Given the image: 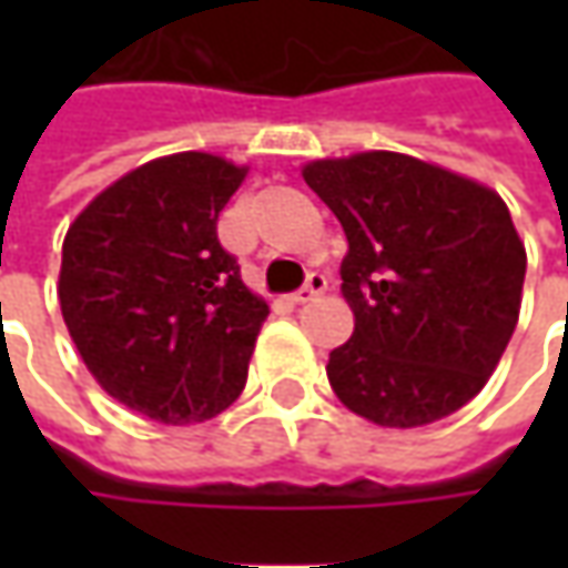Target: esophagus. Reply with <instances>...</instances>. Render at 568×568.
I'll return each instance as SVG.
<instances>
[{
  "label": "esophagus",
  "mask_w": 568,
  "mask_h": 568,
  "mask_svg": "<svg viewBox=\"0 0 568 568\" xmlns=\"http://www.w3.org/2000/svg\"><path fill=\"white\" fill-rule=\"evenodd\" d=\"M325 287H328V277H325L322 272H310L306 274V284H303L291 300H294V303H310V300H316Z\"/></svg>",
  "instance_id": "esophagus-1"
}]
</instances>
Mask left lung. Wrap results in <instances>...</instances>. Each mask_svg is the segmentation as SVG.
I'll list each match as a JSON object with an SVG mask.
<instances>
[{"mask_svg": "<svg viewBox=\"0 0 568 568\" xmlns=\"http://www.w3.org/2000/svg\"><path fill=\"white\" fill-rule=\"evenodd\" d=\"M347 236L354 335L328 354L341 404L424 426L468 404L513 338L525 246L506 202L443 166L369 151L303 166Z\"/></svg>", "mask_w": 568, "mask_h": 568, "instance_id": "left-lung-1", "label": "left lung"}]
</instances>
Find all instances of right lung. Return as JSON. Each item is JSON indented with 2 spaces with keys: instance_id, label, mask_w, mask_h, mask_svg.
I'll use <instances>...</instances> for the list:
<instances>
[{
  "instance_id": "add662e5",
  "label": "right lung",
  "mask_w": 568,
  "mask_h": 568,
  "mask_svg": "<svg viewBox=\"0 0 568 568\" xmlns=\"http://www.w3.org/2000/svg\"><path fill=\"white\" fill-rule=\"evenodd\" d=\"M243 176L214 154H170L100 192L65 233L69 335L103 392L151 420L199 424L246 385L268 303L217 240Z\"/></svg>"
}]
</instances>
